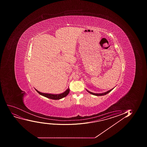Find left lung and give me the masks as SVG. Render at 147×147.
Listing matches in <instances>:
<instances>
[{"label":"left lung","instance_id":"obj_1","mask_svg":"<svg viewBox=\"0 0 147 147\" xmlns=\"http://www.w3.org/2000/svg\"><path fill=\"white\" fill-rule=\"evenodd\" d=\"M113 89H111V90H108V91H107V92H103V93H93V92H90L89 90H87L86 89V90L89 93H90V94H91L93 95H95V96H103V95H105L107 94H108V93H109L110 92H111L113 90Z\"/></svg>","mask_w":147,"mask_h":147}]
</instances>
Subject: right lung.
<instances>
[{
    "label": "right lung",
    "instance_id": "1",
    "mask_svg": "<svg viewBox=\"0 0 147 147\" xmlns=\"http://www.w3.org/2000/svg\"><path fill=\"white\" fill-rule=\"evenodd\" d=\"M35 89V88H34ZM35 90L38 92L39 94L42 95V96L48 98L49 99H53V100H59L62 99L63 98L65 97L68 95L69 92V87L66 90L60 94H51V93H42L41 92L37 90L36 89H35Z\"/></svg>",
    "mask_w": 147,
    "mask_h": 147
}]
</instances>
